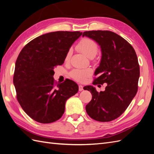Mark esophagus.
Here are the masks:
<instances>
[{
  "label": "esophagus",
  "instance_id": "1",
  "mask_svg": "<svg viewBox=\"0 0 154 154\" xmlns=\"http://www.w3.org/2000/svg\"><path fill=\"white\" fill-rule=\"evenodd\" d=\"M83 90V86L81 85H79V91H82Z\"/></svg>",
  "mask_w": 154,
  "mask_h": 154
}]
</instances>
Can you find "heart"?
Segmentation results:
<instances>
[{"instance_id":"heart-1","label":"heart","mask_w":154,"mask_h":154,"mask_svg":"<svg viewBox=\"0 0 154 154\" xmlns=\"http://www.w3.org/2000/svg\"><path fill=\"white\" fill-rule=\"evenodd\" d=\"M77 48L80 51L89 58H93L96 55L98 51L97 44L89 38H83L78 43ZM71 50H69L65 55V61H67L71 55ZM91 74L89 69H75L71 72L70 75L73 79L77 81H83Z\"/></svg>"}]
</instances>
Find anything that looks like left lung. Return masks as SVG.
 Listing matches in <instances>:
<instances>
[{
    "instance_id": "left-lung-1",
    "label": "left lung",
    "mask_w": 154,
    "mask_h": 154,
    "mask_svg": "<svg viewBox=\"0 0 154 154\" xmlns=\"http://www.w3.org/2000/svg\"><path fill=\"white\" fill-rule=\"evenodd\" d=\"M86 36L95 41L101 49V60L94 75L93 85L107 83L105 91L97 92L93 86L83 89L92 94L86 105L91 119L110 122L126 110L138 91L140 66L134 49L126 40L109 30L84 32Z\"/></svg>"
}]
</instances>
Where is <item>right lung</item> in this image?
<instances>
[{"instance_id":"add662e5","label":"right lung","mask_w":154,"mask_h":154,"mask_svg":"<svg viewBox=\"0 0 154 154\" xmlns=\"http://www.w3.org/2000/svg\"><path fill=\"white\" fill-rule=\"evenodd\" d=\"M82 32L58 31L34 38L23 48L15 64L13 83L18 103L32 119L43 124L59 120L67 100L79 90L73 81L55 83L54 69Z\"/></svg>"}]
</instances>
